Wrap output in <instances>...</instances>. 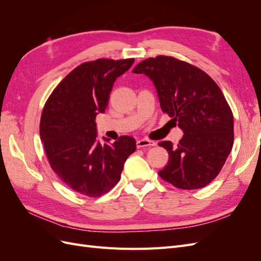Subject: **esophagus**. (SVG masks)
<instances>
[{"label":"esophagus","instance_id":"esophagus-1","mask_svg":"<svg viewBox=\"0 0 261 261\" xmlns=\"http://www.w3.org/2000/svg\"><path fill=\"white\" fill-rule=\"evenodd\" d=\"M155 143L152 140H149V139H140V140H137L136 143V146L137 148H144V147H151V146H154Z\"/></svg>","mask_w":261,"mask_h":261}]
</instances>
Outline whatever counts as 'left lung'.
<instances>
[{
	"label": "left lung",
	"instance_id": "left-lung-1",
	"mask_svg": "<svg viewBox=\"0 0 261 261\" xmlns=\"http://www.w3.org/2000/svg\"><path fill=\"white\" fill-rule=\"evenodd\" d=\"M133 73L149 77L161 110L184 133L177 146L159 144L169 152L159 175L181 189L208 185L222 169L234 140L233 114L222 91L201 69L171 57L147 59Z\"/></svg>",
	"mask_w": 261,
	"mask_h": 261
}]
</instances>
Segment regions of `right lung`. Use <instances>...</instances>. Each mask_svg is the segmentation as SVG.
I'll use <instances>...</instances> for the list:
<instances>
[{"label": "right lung", "mask_w": 261, "mask_h": 261, "mask_svg": "<svg viewBox=\"0 0 261 261\" xmlns=\"http://www.w3.org/2000/svg\"><path fill=\"white\" fill-rule=\"evenodd\" d=\"M134 59H99L72 70L43 108L40 138L52 170L73 191L88 197L109 192L121 178L124 163L136 150V140L122 136L113 144L98 139L94 120L105 113L117 77Z\"/></svg>", "instance_id": "right-lung-1"}]
</instances>
